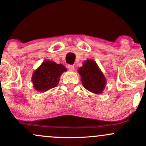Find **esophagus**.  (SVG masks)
Instances as JSON below:
<instances>
[{
  "label": "esophagus",
  "instance_id": "1",
  "mask_svg": "<svg viewBox=\"0 0 146 146\" xmlns=\"http://www.w3.org/2000/svg\"><path fill=\"white\" fill-rule=\"evenodd\" d=\"M68 68L71 71H73L75 70V67L73 65H68Z\"/></svg>",
  "mask_w": 146,
  "mask_h": 146
}]
</instances>
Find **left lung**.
Wrapping results in <instances>:
<instances>
[{
  "label": "left lung",
  "mask_w": 146,
  "mask_h": 146,
  "mask_svg": "<svg viewBox=\"0 0 146 146\" xmlns=\"http://www.w3.org/2000/svg\"><path fill=\"white\" fill-rule=\"evenodd\" d=\"M78 72L81 75L83 86L95 94H101L106 85V80L96 62L87 60Z\"/></svg>",
  "instance_id": "obj_1"
}]
</instances>
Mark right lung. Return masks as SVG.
<instances>
[{
	"instance_id": "add662e5",
	"label": "right lung",
	"mask_w": 146,
	"mask_h": 146,
	"mask_svg": "<svg viewBox=\"0 0 146 146\" xmlns=\"http://www.w3.org/2000/svg\"><path fill=\"white\" fill-rule=\"evenodd\" d=\"M66 68L61 64L45 60L33 72L31 81L36 90L45 92L58 86L61 75Z\"/></svg>"
}]
</instances>
